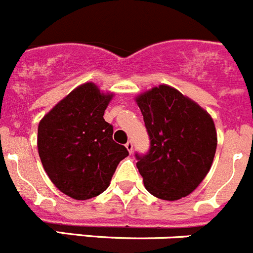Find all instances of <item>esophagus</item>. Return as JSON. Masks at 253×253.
<instances>
[{"mask_svg":"<svg viewBox=\"0 0 253 253\" xmlns=\"http://www.w3.org/2000/svg\"><path fill=\"white\" fill-rule=\"evenodd\" d=\"M125 148H126V150H128V152L131 154V152H133V143H131L130 140H129V142L126 143V144H125Z\"/></svg>","mask_w":253,"mask_h":253,"instance_id":"1","label":"esophagus"}]
</instances>
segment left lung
Listing matches in <instances>:
<instances>
[{"mask_svg": "<svg viewBox=\"0 0 253 253\" xmlns=\"http://www.w3.org/2000/svg\"><path fill=\"white\" fill-rule=\"evenodd\" d=\"M150 138L147 155H138V170L150 194L164 201L187 197L212 167L217 131L212 117L201 105L169 85L139 94Z\"/></svg>", "mask_w": 253, "mask_h": 253, "instance_id": "1", "label": "left lung"}]
</instances>
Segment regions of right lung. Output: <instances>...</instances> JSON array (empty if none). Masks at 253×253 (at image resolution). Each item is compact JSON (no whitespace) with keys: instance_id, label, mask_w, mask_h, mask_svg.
Instances as JSON below:
<instances>
[{"instance_id":"obj_1","label":"right lung","mask_w":253,"mask_h":253,"mask_svg":"<svg viewBox=\"0 0 253 253\" xmlns=\"http://www.w3.org/2000/svg\"><path fill=\"white\" fill-rule=\"evenodd\" d=\"M114 92L94 83L79 85L39 123L37 149L46 174L78 201L103 193L128 150L113 140L104 113Z\"/></svg>"}]
</instances>
